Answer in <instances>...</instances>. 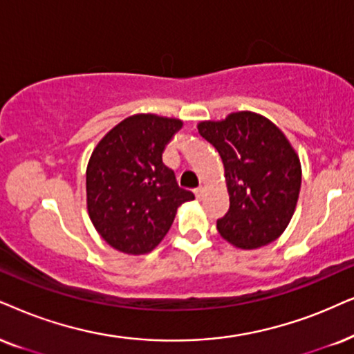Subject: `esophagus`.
I'll return each instance as SVG.
<instances>
[{
	"mask_svg": "<svg viewBox=\"0 0 354 354\" xmlns=\"http://www.w3.org/2000/svg\"><path fill=\"white\" fill-rule=\"evenodd\" d=\"M194 194H196V198H198V199H203V196H204V187L199 186L198 189H194Z\"/></svg>",
	"mask_w": 354,
	"mask_h": 354,
	"instance_id": "34e87169",
	"label": "esophagus"
}]
</instances>
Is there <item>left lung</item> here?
Instances as JSON below:
<instances>
[{"instance_id":"obj_1","label":"left lung","mask_w":354,"mask_h":354,"mask_svg":"<svg viewBox=\"0 0 354 354\" xmlns=\"http://www.w3.org/2000/svg\"><path fill=\"white\" fill-rule=\"evenodd\" d=\"M221 155L230 207L217 230L235 247L253 250L271 243L288 227L301 191V162L271 120L243 111L225 120L198 125Z\"/></svg>"}]
</instances>
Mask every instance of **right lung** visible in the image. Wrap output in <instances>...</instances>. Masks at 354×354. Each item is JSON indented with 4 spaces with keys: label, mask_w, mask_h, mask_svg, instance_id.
<instances>
[{
    "label": "right lung",
    "mask_w": 354,
    "mask_h": 354,
    "mask_svg": "<svg viewBox=\"0 0 354 354\" xmlns=\"http://www.w3.org/2000/svg\"><path fill=\"white\" fill-rule=\"evenodd\" d=\"M183 127L178 119L137 114L97 144L86 169L88 212L111 247L127 254L153 250L183 203L194 199L163 163L165 147Z\"/></svg>",
    "instance_id": "add662e5"
}]
</instances>
